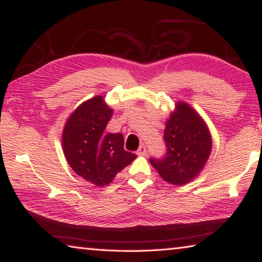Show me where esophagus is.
Wrapping results in <instances>:
<instances>
[{
    "mask_svg": "<svg viewBox=\"0 0 262 262\" xmlns=\"http://www.w3.org/2000/svg\"><path fill=\"white\" fill-rule=\"evenodd\" d=\"M136 154L139 155V156H145V154H147V148H145L144 144H141L139 150H137Z\"/></svg>",
    "mask_w": 262,
    "mask_h": 262,
    "instance_id": "esophagus-1",
    "label": "esophagus"
}]
</instances>
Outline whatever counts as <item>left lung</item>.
<instances>
[{
	"label": "left lung",
	"mask_w": 262,
	"mask_h": 262,
	"mask_svg": "<svg viewBox=\"0 0 262 262\" xmlns=\"http://www.w3.org/2000/svg\"><path fill=\"white\" fill-rule=\"evenodd\" d=\"M166 155L150 159L166 183L183 186L199 177L211 152V135L207 123L192 106L178 101L165 123Z\"/></svg>",
	"instance_id": "8db88e82"
}]
</instances>
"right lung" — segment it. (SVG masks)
<instances>
[{
	"label": "right lung",
	"mask_w": 262,
	"mask_h": 262,
	"mask_svg": "<svg viewBox=\"0 0 262 262\" xmlns=\"http://www.w3.org/2000/svg\"><path fill=\"white\" fill-rule=\"evenodd\" d=\"M113 110L103 96L82 103L69 115L62 132V149L77 176L96 186L112 183L117 173L136 158L123 149V136L105 134Z\"/></svg>",
	"instance_id": "obj_1"
}]
</instances>
